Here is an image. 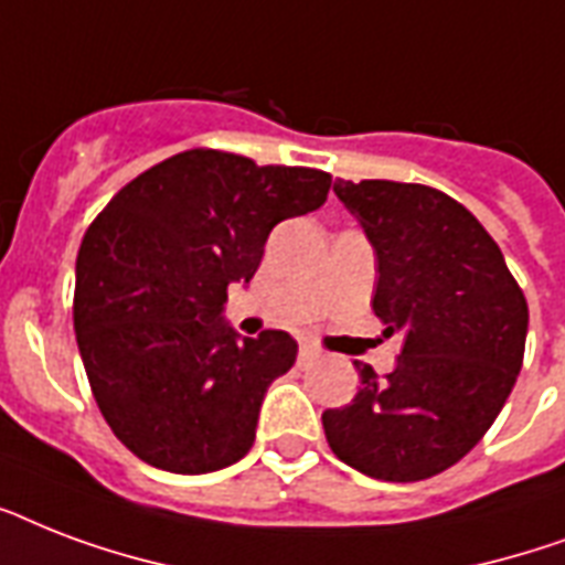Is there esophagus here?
Wrapping results in <instances>:
<instances>
[{
	"instance_id": "1",
	"label": "esophagus",
	"mask_w": 565,
	"mask_h": 565,
	"mask_svg": "<svg viewBox=\"0 0 565 565\" xmlns=\"http://www.w3.org/2000/svg\"><path fill=\"white\" fill-rule=\"evenodd\" d=\"M317 358H319L317 345H310V343L299 345V366H310V363L317 361Z\"/></svg>"
}]
</instances>
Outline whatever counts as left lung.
<instances>
[{
  "instance_id": "obj_1",
  "label": "left lung",
  "mask_w": 565,
  "mask_h": 565,
  "mask_svg": "<svg viewBox=\"0 0 565 565\" xmlns=\"http://www.w3.org/2000/svg\"><path fill=\"white\" fill-rule=\"evenodd\" d=\"M334 193L377 255L372 310L404 345L384 377L354 361L358 395L322 413L328 446L377 481H425L469 455L508 402L525 358V292L443 190L337 179Z\"/></svg>"
}]
</instances>
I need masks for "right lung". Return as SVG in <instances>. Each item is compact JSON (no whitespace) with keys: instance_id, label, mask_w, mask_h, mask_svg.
I'll return each instance as SVG.
<instances>
[{"instance_id":"right-lung-1","label":"right lung","mask_w":565,"mask_h":565,"mask_svg":"<svg viewBox=\"0 0 565 565\" xmlns=\"http://www.w3.org/2000/svg\"><path fill=\"white\" fill-rule=\"evenodd\" d=\"M331 175L190 149L140 172L84 234L73 322L102 416L143 463L204 475L255 443L266 386L296 363L287 331L239 340L220 319L281 220L317 211Z\"/></svg>"}]
</instances>
